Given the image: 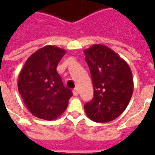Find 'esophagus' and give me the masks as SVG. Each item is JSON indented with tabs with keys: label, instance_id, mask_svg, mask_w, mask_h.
I'll use <instances>...</instances> for the list:
<instances>
[{
	"label": "esophagus",
	"instance_id": "34e87169",
	"mask_svg": "<svg viewBox=\"0 0 155 155\" xmlns=\"http://www.w3.org/2000/svg\"><path fill=\"white\" fill-rule=\"evenodd\" d=\"M73 94H74V95H78V94H79V90H78V88H74V90H73Z\"/></svg>",
	"mask_w": 155,
	"mask_h": 155
}]
</instances>
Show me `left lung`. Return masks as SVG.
<instances>
[{"label": "left lung", "instance_id": "left-lung-1", "mask_svg": "<svg viewBox=\"0 0 155 155\" xmlns=\"http://www.w3.org/2000/svg\"><path fill=\"white\" fill-rule=\"evenodd\" d=\"M94 87L93 100L84 104L87 116L94 122L107 123L123 113L134 91L129 64L110 48L93 45L84 51Z\"/></svg>", "mask_w": 155, "mask_h": 155}]
</instances>
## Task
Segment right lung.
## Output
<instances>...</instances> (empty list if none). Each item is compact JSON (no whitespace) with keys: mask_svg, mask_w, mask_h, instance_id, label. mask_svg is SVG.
<instances>
[{"mask_svg":"<svg viewBox=\"0 0 155 155\" xmlns=\"http://www.w3.org/2000/svg\"><path fill=\"white\" fill-rule=\"evenodd\" d=\"M65 51L54 45L39 49L25 61L18 77V91L29 111L53 120L68 106L72 91L64 87L56 67Z\"/></svg>","mask_w":155,"mask_h":155,"instance_id":"obj_1","label":"right lung"}]
</instances>
